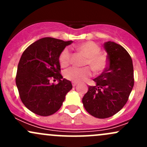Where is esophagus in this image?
Wrapping results in <instances>:
<instances>
[{"label":"esophagus","instance_id":"34e87169","mask_svg":"<svg viewBox=\"0 0 147 147\" xmlns=\"http://www.w3.org/2000/svg\"><path fill=\"white\" fill-rule=\"evenodd\" d=\"M78 85V83L77 82H72V86H73V87H75V86H77Z\"/></svg>","mask_w":147,"mask_h":147}]
</instances>
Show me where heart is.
I'll use <instances>...</instances> for the list:
<instances>
[{
  "instance_id": "obj_1",
  "label": "heart",
  "mask_w": 147,
  "mask_h": 147,
  "mask_svg": "<svg viewBox=\"0 0 147 147\" xmlns=\"http://www.w3.org/2000/svg\"><path fill=\"white\" fill-rule=\"evenodd\" d=\"M77 48L87 57L85 65L90 66L96 74L101 73L106 69L107 59L105 55L100 53L101 47L98 44L92 41H87L78 45ZM59 62L63 67L69 65L71 62V53L67 47H65L62 50L59 56ZM91 68L90 67H84L82 68L73 67L65 71L64 76L67 80L72 82H82L92 75V70Z\"/></svg>"
}]
</instances>
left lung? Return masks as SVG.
<instances>
[{
  "mask_svg": "<svg viewBox=\"0 0 147 147\" xmlns=\"http://www.w3.org/2000/svg\"><path fill=\"white\" fill-rule=\"evenodd\" d=\"M108 66L93 80L82 98L84 109L94 117L105 119L117 113L125 105L134 87V68L128 52L119 44H104Z\"/></svg>",
  "mask_w": 147,
  "mask_h": 147,
  "instance_id": "obj_1",
  "label": "left lung"
}]
</instances>
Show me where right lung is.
Wrapping results in <instances>:
<instances>
[{
    "instance_id": "1",
    "label": "right lung",
    "mask_w": 147,
    "mask_h": 147,
    "mask_svg": "<svg viewBox=\"0 0 147 147\" xmlns=\"http://www.w3.org/2000/svg\"><path fill=\"white\" fill-rule=\"evenodd\" d=\"M72 40L44 38L26 49L18 65L16 82L22 102L29 110L40 116L55 113L72 88L69 80L60 74L59 56ZM59 83H50V80Z\"/></svg>"
}]
</instances>
